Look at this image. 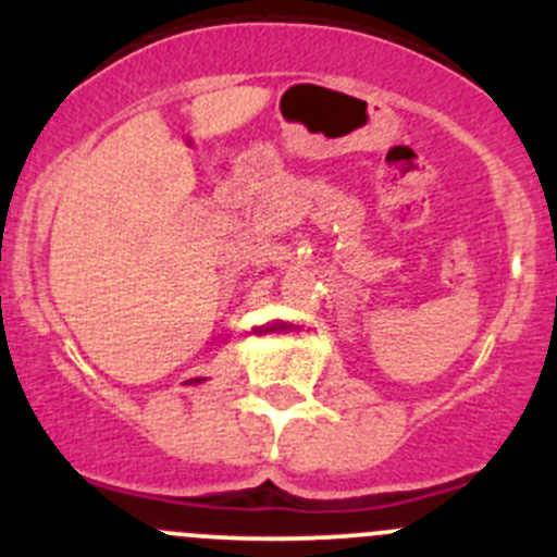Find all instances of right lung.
<instances>
[{
    "mask_svg": "<svg viewBox=\"0 0 557 557\" xmlns=\"http://www.w3.org/2000/svg\"><path fill=\"white\" fill-rule=\"evenodd\" d=\"M203 381V377H193V381H187V383H201Z\"/></svg>",
    "mask_w": 557,
    "mask_h": 557,
    "instance_id": "obj_1",
    "label": "right lung"
}]
</instances>
